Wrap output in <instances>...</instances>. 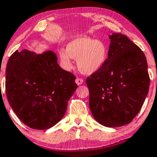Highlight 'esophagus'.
<instances>
[{
	"mask_svg": "<svg viewBox=\"0 0 157 157\" xmlns=\"http://www.w3.org/2000/svg\"><path fill=\"white\" fill-rule=\"evenodd\" d=\"M75 82L77 84V85L80 86V85H81V84L83 83V80H82V78H80V77H77V78L76 79Z\"/></svg>",
	"mask_w": 157,
	"mask_h": 157,
	"instance_id": "esophagus-1",
	"label": "esophagus"
}]
</instances>
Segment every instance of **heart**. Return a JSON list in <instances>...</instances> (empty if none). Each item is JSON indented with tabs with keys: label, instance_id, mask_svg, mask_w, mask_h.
I'll use <instances>...</instances> for the list:
<instances>
[{
	"label": "heart",
	"instance_id": "obj_1",
	"mask_svg": "<svg viewBox=\"0 0 157 157\" xmlns=\"http://www.w3.org/2000/svg\"><path fill=\"white\" fill-rule=\"evenodd\" d=\"M59 57L65 68L71 67V59H77V68L85 75H92L104 67L108 59V48L104 42L86 36L71 40L67 50L60 49Z\"/></svg>",
	"mask_w": 157,
	"mask_h": 157
}]
</instances>
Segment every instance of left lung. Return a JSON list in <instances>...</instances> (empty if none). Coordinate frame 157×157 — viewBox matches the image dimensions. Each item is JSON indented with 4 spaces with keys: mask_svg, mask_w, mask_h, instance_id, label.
Wrapping results in <instances>:
<instances>
[{
    "mask_svg": "<svg viewBox=\"0 0 157 157\" xmlns=\"http://www.w3.org/2000/svg\"><path fill=\"white\" fill-rule=\"evenodd\" d=\"M108 59L87 77L89 108L98 123L108 127L130 123L142 109L149 90L144 53L125 35L109 36Z\"/></svg>",
    "mask_w": 157,
    "mask_h": 157,
    "instance_id": "obj_1",
    "label": "left lung"
}]
</instances>
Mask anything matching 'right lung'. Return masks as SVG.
Instances as JSON below:
<instances>
[{
	"instance_id": "right-lung-1",
	"label": "right lung",
	"mask_w": 157,
	"mask_h": 157,
	"mask_svg": "<svg viewBox=\"0 0 157 157\" xmlns=\"http://www.w3.org/2000/svg\"><path fill=\"white\" fill-rule=\"evenodd\" d=\"M75 79L60 68L53 51L36 54L27 50L15 51L6 65V97L25 125L46 130L64 116L68 100L77 88Z\"/></svg>"
}]
</instances>
